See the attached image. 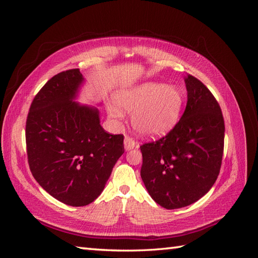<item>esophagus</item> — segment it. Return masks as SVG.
Returning <instances> with one entry per match:
<instances>
[{
    "label": "esophagus",
    "mask_w": 258,
    "mask_h": 258,
    "mask_svg": "<svg viewBox=\"0 0 258 258\" xmlns=\"http://www.w3.org/2000/svg\"><path fill=\"white\" fill-rule=\"evenodd\" d=\"M123 144H124V148H126V151H130V150H132V148L138 147V144L135 141V139L130 138L129 136H126V138H124Z\"/></svg>",
    "instance_id": "obj_1"
}]
</instances>
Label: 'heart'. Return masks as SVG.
Returning <instances> with one entry per match:
<instances>
[{
  "label": "heart",
  "instance_id": "obj_1",
  "mask_svg": "<svg viewBox=\"0 0 258 258\" xmlns=\"http://www.w3.org/2000/svg\"><path fill=\"white\" fill-rule=\"evenodd\" d=\"M115 100L122 111L134 112L132 124L139 134L158 137L166 135L175 126L183 107L184 96L177 87L150 83L120 91ZM108 113L113 118L122 117V112L116 106H110Z\"/></svg>",
  "mask_w": 258,
  "mask_h": 258
}]
</instances>
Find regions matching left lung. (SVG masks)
Instances as JSON below:
<instances>
[{
    "label": "left lung",
    "instance_id": "1",
    "mask_svg": "<svg viewBox=\"0 0 258 258\" xmlns=\"http://www.w3.org/2000/svg\"><path fill=\"white\" fill-rule=\"evenodd\" d=\"M187 104L168 134L140 146L141 177L162 208L189 206L211 189L220 174L225 123L221 106L204 83L187 74Z\"/></svg>",
    "mask_w": 258,
    "mask_h": 258
}]
</instances>
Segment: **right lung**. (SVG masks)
Segmentation results:
<instances>
[{
	"label": "right lung",
	"instance_id": "add662e5",
	"mask_svg": "<svg viewBox=\"0 0 258 258\" xmlns=\"http://www.w3.org/2000/svg\"><path fill=\"white\" fill-rule=\"evenodd\" d=\"M83 81L79 69L51 77L34 97L26 122L31 173L53 198L72 207L100 196L124 152L123 136L101 127L97 108L73 101Z\"/></svg>",
	"mask_w": 258,
	"mask_h": 258
}]
</instances>
